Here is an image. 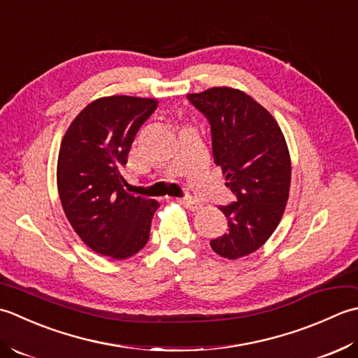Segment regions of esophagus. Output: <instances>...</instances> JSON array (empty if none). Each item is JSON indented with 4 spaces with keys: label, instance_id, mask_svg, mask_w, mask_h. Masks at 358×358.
Instances as JSON below:
<instances>
[{
    "label": "esophagus",
    "instance_id": "esophagus-1",
    "mask_svg": "<svg viewBox=\"0 0 358 358\" xmlns=\"http://www.w3.org/2000/svg\"><path fill=\"white\" fill-rule=\"evenodd\" d=\"M182 202H184L185 206H187L189 210H193V211H198V210L202 207V203H201L199 201L193 199V198H184V199H182Z\"/></svg>",
    "mask_w": 358,
    "mask_h": 358
}]
</instances>
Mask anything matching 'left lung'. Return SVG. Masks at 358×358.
I'll return each instance as SVG.
<instances>
[{
	"mask_svg": "<svg viewBox=\"0 0 358 358\" xmlns=\"http://www.w3.org/2000/svg\"><path fill=\"white\" fill-rule=\"evenodd\" d=\"M187 99L207 117L215 164L236 196L220 207L229 230L210 245L222 258H243L271 238L286 208L292 171L286 138L272 114L243 91L210 87Z\"/></svg>",
	"mask_w": 358,
	"mask_h": 358,
	"instance_id": "8db88e82",
	"label": "left lung"
}]
</instances>
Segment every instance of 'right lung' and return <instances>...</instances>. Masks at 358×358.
<instances>
[{
    "instance_id": "1",
    "label": "right lung",
    "mask_w": 358,
    "mask_h": 358,
    "mask_svg": "<svg viewBox=\"0 0 358 358\" xmlns=\"http://www.w3.org/2000/svg\"><path fill=\"white\" fill-rule=\"evenodd\" d=\"M156 99L111 96L94 100L71 123L57 162V187L72 229L103 257L125 259L148 243L159 202L123 189L120 170Z\"/></svg>"
}]
</instances>
